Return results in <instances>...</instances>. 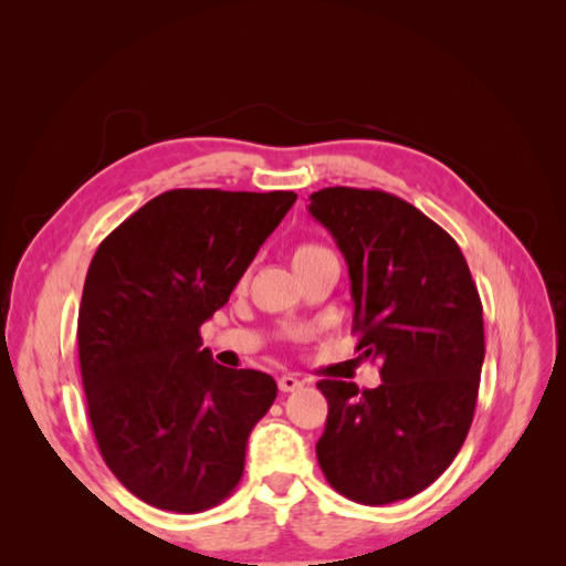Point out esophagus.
Here are the masks:
<instances>
[{"label":"esophagus","mask_w":566,"mask_h":566,"mask_svg":"<svg viewBox=\"0 0 566 566\" xmlns=\"http://www.w3.org/2000/svg\"><path fill=\"white\" fill-rule=\"evenodd\" d=\"M304 382L297 378V375H293V373H285V375H281L279 378V389L281 391H295V389H300Z\"/></svg>","instance_id":"esophagus-1"}]
</instances>
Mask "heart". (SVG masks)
<instances>
[{
    "instance_id": "1",
    "label": "heart",
    "mask_w": 566,
    "mask_h": 566,
    "mask_svg": "<svg viewBox=\"0 0 566 566\" xmlns=\"http://www.w3.org/2000/svg\"><path fill=\"white\" fill-rule=\"evenodd\" d=\"M321 252H325V248L318 245V243H300V245L293 248V264L300 266V264H304L306 260H312V256H316Z\"/></svg>"
}]
</instances>
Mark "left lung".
<instances>
[{"label":"left lung","instance_id":"obj_1","mask_svg":"<svg viewBox=\"0 0 566 566\" xmlns=\"http://www.w3.org/2000/svg\"><path fill=\"white\" fill-rule=\"evenodd\" d=\"M310 212L333 233L352 281L356 352L382 385L321 380L316 443L328 484L364 505L420 493L443 474L474 418L484 312L458 243L413 205L378 188L331 186Z\"/></svg>","mask_w":566,"mask_h":566}]
</instances>
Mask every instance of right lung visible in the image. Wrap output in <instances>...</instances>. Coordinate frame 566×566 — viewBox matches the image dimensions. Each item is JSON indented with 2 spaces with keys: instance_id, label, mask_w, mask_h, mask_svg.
I'll list each match as a JSON object with an SVG mask.
<instances>
[{
  "instance_id": "right-lung-1",
  "label": "right lung",
  "mask_w": 566,
  "mask_h": 566,
  "mask_svg": "<svg viewBox=\"0 0 566 566\" xmlns=\"http://www.w3.org/2000/svg\"><path fill=\"white\" fill-rule=\"evenodd\" d=\"M295 200L175 188L94 252L77 316L87 413L111 472L153 507L193 515L241 482L248 437L279 387L266 373L214 364L200 325Z\"/></svg>"
}]
</instances>
